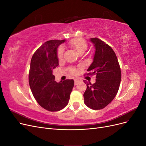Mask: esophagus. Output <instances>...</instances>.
<instances>
[{
    "label": "esophagus",
    "mask_w": 146,
    "mask_h": 146,
    "mask_svg": "<svg viewBox=\"0 0 146 146\" xmlns=\"http://www.w3.org/2000/svg\"><path fill=\"white\" fill-rule=\"evenodd\" d=\"M78 82H79V80H77V79H76V80H74V85H77Z\"/></svg>",
    "instance_id": "obj_1"
}]
</instances>
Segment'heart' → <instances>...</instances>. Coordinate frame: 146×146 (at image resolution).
Here are the masks:
<instances>
[{
    "instance_id": "1",
    "label": "heart",
    "mask_w": 146,
    "mask_h": 146,
    "mask_svg": "<svg viewBox=\"0 0 146 146\" xmlns=\"http://www.w3.org/2000/svg\"><path fill=\"white\" fill-rule=\"evenodd\" d=\"M69 45L72 48L76 50L78 54H83L88 48V44L86 41L82 38H76L73 39L69 42ZM64 49L63 47H60L57 52V56L59 60H61L63 56ZM70 72L72 74H76L77 73V70L76 69H71Z\"/></svg>"
}]
</instances>
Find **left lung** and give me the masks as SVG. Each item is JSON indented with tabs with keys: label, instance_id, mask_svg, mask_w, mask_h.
I'll use <instances>...</instances> for the list:
<instances>
[{
	"label": "left lung",
	"instance_id": "8db88e82",
	"mask_svg": "<svg viewBox=\"0 0 146 146\" xmlns=\"http://www.w3.org/2000/svg\"><path fill=\"white\" fill-rule=\"evenodd\" d=\"M95 47L93 62L87 75H96V82L86 83L83 94L84 103L92 110L105 108L115 98L120 86L121 71L116 54L113 48L99 38L90 39Z\"/></svg>",
	"mask_w": 146,
	"mask_h": 146
}]
</instances>
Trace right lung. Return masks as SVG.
Listing matches in <instances>:
<instances>
[{"instance_id": "1", "label": "right lung", "mask_w": 146, "mask_h": 146, "mask_svg": "<svg viewBox=\"0 0 146 146\" xmlns=\"http://www.w3.org/2000/svg\"><path fill=\"white\" fill-rule=\"evenodd\" d=\"M65 41L45 42L34 53L30 63L29 81L31 91L38 104L48 111H57L68 104L74 82L67 79L57 83L53 70L58 66L57 48Z\"/></svg>"}]
</instances>
